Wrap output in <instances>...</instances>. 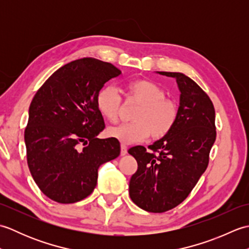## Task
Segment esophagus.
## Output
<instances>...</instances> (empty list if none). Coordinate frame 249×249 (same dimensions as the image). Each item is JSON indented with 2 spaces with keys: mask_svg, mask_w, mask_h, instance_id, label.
Here are the masks:
<instances>
[{
  "mask_svg": "<svg viewBox=\"0 0 249 249\" xmlns=\"http://www.w3.org/2000/svg\"><path fill=\"white\" fill-rule=\"evenodd\" d=\"M127 154V146L125 144H121V155L124 156Z\"/></svg>",
  "mask_w": 249,
  "mask_h": 249,
  "instance_id": "esophagus-1",
  "label": "esophagus"
}]
</instances>
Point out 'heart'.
I'll return each mask as SVG.
<instances>
[{
  "instance_id": "b5f03b06",
  "label": "heart",
  "mask_w": 249,
  "mask_h": 249,
  "mask_svg": "<svg viewBox=\"0 0 249 249\" xmlns=\"http://www.w3.org/2000/svg\"><path fill=\"white\" fill-rule=\"evenodd\" d=\"M126 100L139 104L131 123L122 124L108 129V135L122 143L130 144L146 139L151 135L158 140L173 130L178 119V105L166 97V91L160 84L146 79H137L126 84ZM97 110L111 123L118 122L122 97L114 87L106 86L95 98Z\"/></svg>"
}]
</instances>
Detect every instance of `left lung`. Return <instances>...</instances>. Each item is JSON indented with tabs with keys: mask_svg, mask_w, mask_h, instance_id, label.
<instances>
[{
	"mask_svg": "<svg viewBox=\"0 0 249 249\" xmlns=\"http://www.w3.org/2000/svg\"><path fill=\"white\" fill-rule=\"evenodd\" d=\"M177 79L181 91L178 119L165 138L130 147L138 169L131 176L129 196L140 209L163 213L188 197L206 170L216 139L212 100L193 79L181 72L160 71Z\"/></svg>",
	"mask_w": 249,
	"mask_h": 249,
	"instance_id": "8db88e82",
	"label": "left lung"
}]
</instances>
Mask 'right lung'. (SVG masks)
I'll return each mask as SVG.
<instances>
[{"instance_id": "right-lung-1", "label": "right lung", "mask_w": 249, "mask_h": 249, "mask_svg": "<svg viewBox=\"0 0 249 249\" xmlns=\"http://www.w3.org/2000/svg\"><path fill=\"white\" fill-rule=\"evenodd\" d=\"M114 65L83 57L54 71L32 99L24 130L26 160L35 183L59 203H75L93 193L97 170L120 155V142L98 139L105 128L95 98L119 77Z\"/></svg>"}]
</instances>
